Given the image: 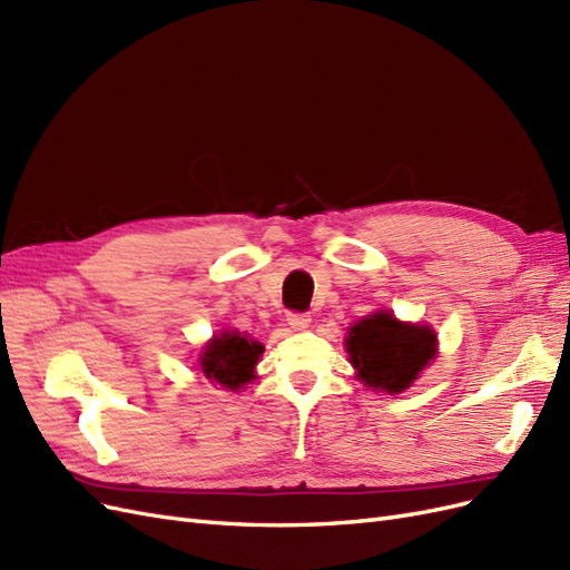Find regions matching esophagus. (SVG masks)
I'll return each mask as SVG.
<instances>
[{
	"mask_svg": "<svg viewBox=\"0 0 570 570\" xmlns=\"http://www.w3.org/2000/svg\"><path fill=\"white\" fill-rule=\"evenodd\" d=\"M287 323L295 327V331H304V327H308V323H312V316L299 314V312H292V314H287Z\"/></svg>",
	"mask_w": 570,
	"mask_h": 570,
	"instance_id": "obj_1",
	"label": "esophagus"
}]
</instances>
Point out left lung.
Returning a JSON list of instances; mask_svg holds the SVG:
<instances>
[{
    "mask_svg": "<svg viewBox=\"0 0 570 570\" xmlns=\"http://www.w3.org/2000/svg\"><path fill=\"white\" fill-rule=\"evenodd\" d=\"M435 335L430 327L400 323L377 312L358 321L347 337L350 361L366 387L402 392L435 356Z\"/></svg>",
    "mask_w": 570,
    "mask_h": 570,
    "instance_id": "obj_1",
    "label": "left lung"
}]
</instances>
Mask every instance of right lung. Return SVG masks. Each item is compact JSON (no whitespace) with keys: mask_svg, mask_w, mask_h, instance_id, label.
<instances>
[{"mask_svg":"<svg viewBox=\"0 0 570 570\" xmlns=\"http://www.w3.org/2000/svg\"><path fill=\"white\" fill-rule=\"evenodd\" d=\"M264 347L247 335L223 333L214 337L202 354V371L220 387L239 390L254 377V366Z\"/></svg>","mask_w":570,"mask_h":570,"instance_id":"obj_1","label":"right lung"}]
</instances>
